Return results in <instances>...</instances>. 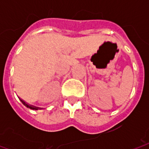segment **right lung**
Here are the masks:
<instances>
[{"instance_id": "1", "label": "right lung", "mask_w": 149, "mask_h": 149, "mask_svg": "<svg viewBox=\"0 0 149 149\" xmlns=\"http://www.w3.org/2000/svg\"><path fill=\"white\" fill-rule=\"evenodd\" d=\"M18 98H19L20 100L22 101V104H24L25 107H27L28 108H30V109H31V110H40V109H42V108H40V107H37L33 106V105H31V104H28V103H26V102L24 101V100H23L21 99L20 97H18Z\"/></svg>"}]
</instances>
